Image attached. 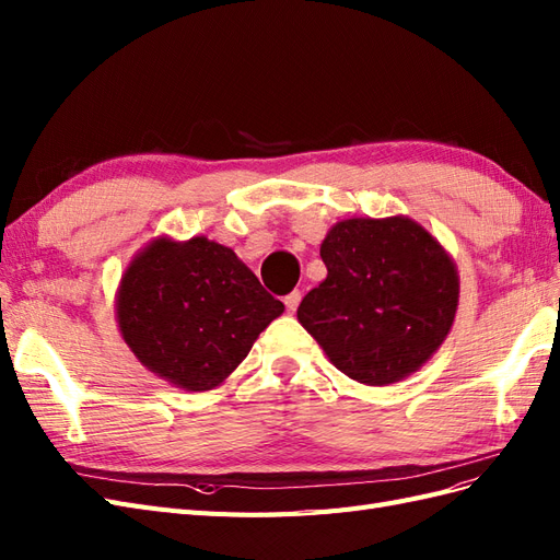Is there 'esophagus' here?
<instances>
[{
  "instance_id": "obj_1",
  "label": "esophagus",
  "mask_w": 560,
  "mask_h": 560,
  "mask_svg": "<svg viewBox=\"0 0 560 560\" xmlns=\"http://www.w3.org/2000/svg\"><path fill=\"white\" fill-rule=\"evenodd\" d=\"M299 304H301V292L299 290H294V292H290V294L284 296V306H287V311H290V313H294L299 308Z\"/></svg>"
}]
</instances>
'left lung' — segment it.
I'll list each match as a JSON object with an SVG mask.
<instances>
[{
  "label": "left lung",
  "instance_id": "left-lung-1",
  "mask_svg": "<svg viewBox=\"0 0 560 560\" xmlns=\"http://www.w3.org/2000/svg\"><path fill=\"white\" fill-rule=\"evenodd\" d=\"M327 278L296 317L351 380L388 386L417 372L455 323L452 256L407 217L343 219L320 245Z\"/></svg>",
  "mask_w": 560,
  "mask_h": 560
}]
</instances>
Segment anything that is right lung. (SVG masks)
<instances>
[{
  "mask_svg": "<svg viewBox=\"0 0 560 560\" xmlns=\"http://www.w3.org/2000/svg\"><path fill=\"white\" fill-rule=\"evenodd\" d=\"M282 311L231 247L205 235L153 240L127 266L115 299L131 353L186 390L221 386Z\"/></svg>",
  "mask_w": 560,
  "mask_h": 560,
  "instance_id": "right-lung-1",
  "label": "right lung"
}]
</instances>
